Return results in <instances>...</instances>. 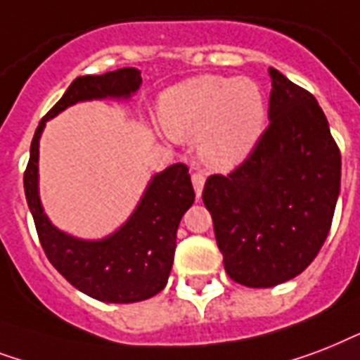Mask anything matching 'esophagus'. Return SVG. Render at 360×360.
Wrapping results in <instances>:
<instances>
[{
    "mask_svg": "<svg viewBox=\"0 0 360 360\" xmlns=\"http://www.w3.org/2000/svg\"><path fill=\"white\" fill-rule=\"evenodd\" d=\"M191 180H193L195 193H197V197H200V193H202V188H205V176H202L200 172H193Z\"/></svg>",
    "mask_w": 360,
    "mask_h": 360,
    "instance_id": "obj_1",
    "label": "esophagus"
}]
</instances>
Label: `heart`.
Listing matches in <instances>:
<instances>
[{"label": "heart", "mask_w": 360, "mask_h": 360, "mask_svg": "<svg viewBox=\"0 0 360 360\" xmlns=\"http://www.w3.org/2000/svg\"><path fill=\"white\" fill-rule=\"evenodd\" d=\"M160 122L176 141L199 136L200 160L216 171H229L263 135L266 101L250 79L199 75L163 91Z\"/></svg>", "instance_id": "b5f03b06"}]
</instances>
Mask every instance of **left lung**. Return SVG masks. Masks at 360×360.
Segmentation results:
<instances>
[{"label": "left lung", "instance_id": "8db88e82", "mask_svg": "<svg viewBox=\"0 0 360 360\" xmlns=\"http://www.w3.org/2000/svg\"><path fill=\"white\" fill-rule=\"evenodd\" d=\"M270 124L229 174L206 178L202 202L225 272L272 287L316 259L333 224L342 155L310 91L270 69Z\"/></svg>", "mask_w": 360, "mask_h": 360}]
</instances>
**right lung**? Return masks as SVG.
Returning a JSON list of instances; mask_svg holds the SVG:
<instances>
[{
    "mask_svg": "<svg viewBox=\"0 0 360 360\" xmlns=\"http://www.w3.org/2000/svg\"><path fill=\"white\" fill-rule=\"evenodd\" d=\"M141 82V73L133 67L75 79L60 101L39 122L24 171L27 206L46 257L71 285L103 302H139L154 297L167 285L174 261L178 225L195 200L189 169L184 163H174L154 176L135 214L118 233L105 240H79L56 229L44 216L37 193L39 139L44 122L69 105L107 96L127 97Z\"/></svg>",
    "mask_w": 360,
    "mask_h": 360,
    "instance_id": "obj_1",
    "label": "right lung"
}]
</instances>
